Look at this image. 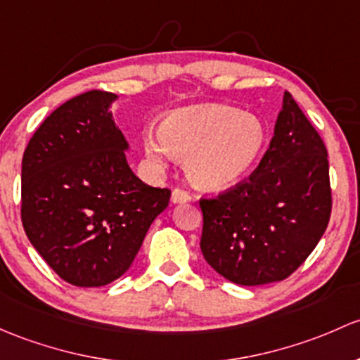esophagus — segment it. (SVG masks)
I'll return each instance as SVG.
<instances>
[{"instance_id": "esophagus-1", "label": "esophagus", "mask_w": 360, "mask_h": 360, "mask_svg": "<svg viewBox=\"0 0 360 360\" xmlns=\"http://www.w3.org/2000/svg\"><path fill=\"white\" fill-rule=\"evenodd\" d=\"M170 200H172V203H184V202H190L191 196L190 193H186L184 190H174Z\"/></svg>"}]
</instances>
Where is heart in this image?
<instances>
[{"mask_svg":"<svg viewBox=\"0 0 360 360\" xmlns=\"http://www.w3.org/2000/svg\"><path fill=\"white\" fill-rule=\"evenodd\" d=\"M266 141L267 129L259 117L226 105L176 110L143 138L146 155L157 165L188 158V177L202 190L240 183L255 167Z\"/></svg>","mask_w":360,"mask_h":360,"instance_id":"heart-1","label":"heart"}]
</instances>
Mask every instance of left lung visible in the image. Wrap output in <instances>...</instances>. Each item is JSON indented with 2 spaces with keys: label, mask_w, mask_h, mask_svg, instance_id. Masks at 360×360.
Masks as SVG:
<instances>
[{
  "label": "left lung",
  "mask_w": 360,
  "mask_h": 360,
  "mask_svg": "<svg viewBox=\"0 0 360 360\" xmlns=\"http://www.w3.org/2000/svg\"><path fill=\"white\" fill-rule=\"evenodd\" d=\"M200 248L228 281H283L304 264L330 222V164L323 139L290 93L259 167L243 184L200 200Z\"/></svg>",
  "instance_id": "8db88e82"
}]
</instances>
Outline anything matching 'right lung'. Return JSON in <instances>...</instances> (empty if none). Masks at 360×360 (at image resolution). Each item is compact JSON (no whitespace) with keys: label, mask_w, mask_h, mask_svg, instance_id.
I'll return each mask as SVG.
<instances>
[{"label":"right lung","mask_w":360,"mask_h":360,"mask_svg":"<svg viewBox=\"0 0 360 360\" xmlns=\"http://www.w3.org/2000/svg\"><path fill=\"white\" fill-rule=\"evenodd\" d=\"M117 94L88 91L60 105L22 158V224L63 281L96 288L131 267L167 188L143 183L127 164L129 143L113 122Z\"/></svg>","instance_id":"add662e5"}]
</instances>
